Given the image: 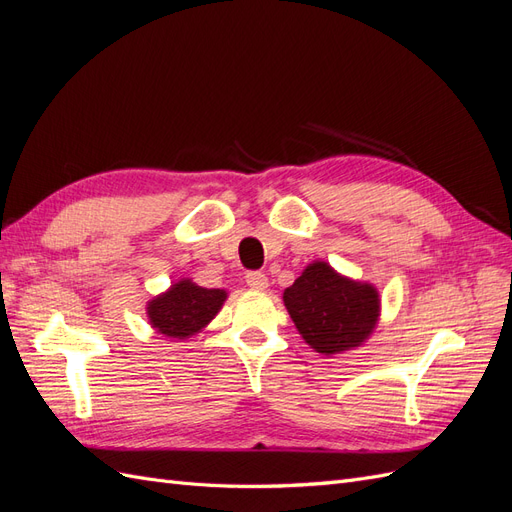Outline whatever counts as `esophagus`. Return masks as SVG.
<instances>
[{"label": "esophagus", "instance_id": "34e87169", "mask_svg": "<svg viewBox=\"0 0 512 512\" xmlns=\"http://www.w3.org/2000/svg\"><path fill=\"white\" fill-rule=\"evenodd\" d=\"M245 282H247V286H250L252 290H265V288L269 286V282H267V275H265V273H260V271H250V273H245Z\"/></svg>", "mask_w": 512, "mask_h": 512}]
</instances>
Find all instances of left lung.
Returning <instances> with one entry per match:
<instances>
[{
    "mask_svg": "<svg viewBox=\"0 0 512 512\" xmlns=\"http://www.w3.org/2000/svg\"><path fill=\"white\" fill-rule=\"evenodd\" d=\"M284 305L301 337L322 354L361 346L380 316V297L374 286L348 280L320 260L284 290Z\"/></svg>",
    "mask_w": 512,
    "mask_h": 512,
    "instance_id": "8db88e82",
    "label": "left lung"
}]
</instances>
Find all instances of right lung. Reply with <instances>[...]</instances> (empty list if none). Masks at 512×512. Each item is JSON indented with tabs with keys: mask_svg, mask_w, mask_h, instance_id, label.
I'll return each mask as SVG.
<instances>
[{
	"mask_svg": "<svg viewBox=\"0 0 512 512\" xmlns=\"http://www.w3.org/2000/svg\"><path fill=\"white\" fill-rule=\"evenodd\" d=\"M224 301L226 290L203 288L192 280H181L149 301L147 316L158 333L185 339L205 329L220 312Z\"/></svg>",
	"mask_w": 512,
	"mask_h": 512,
	"instance_id": "1",
	"label": "right lung"
}]
</instances>
